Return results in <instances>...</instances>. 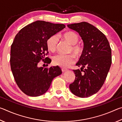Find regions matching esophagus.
I'll use <instances>...</instances> for the list:
<instances>
[{"instance_id":"esophagus-1","label":"esophagus","mask_w":122,"mask_h":122,"mask_svg":"<svg viewBox=\"0 0 122 122\" xmlns=\"http://www.w3.org/2000/svg\"><path fill=\"white\" fill-rule=\"evenodd\" d=\"M67 69H66V68H61V71H62V72H65V71H67Z\"/></svg>"}]
</instances>
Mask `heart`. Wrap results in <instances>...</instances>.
Listing matches in <instances>:
<instances>
[{
    "instance_id": "obj_1",
    "label": "heart",
    "mask_w": 122,
    "mask_h": 122,
    "mask_svg": "<svg viewBox=\"0 0 122 122\" xmlns=\"http://www.w3.org/2000/svg\"><path fill=\"white\" fill-rule=\"evenodd\" d=\"M60 38H63L71 45L69 51L75 54L76 56H81L83 53V48L79 44H77L79 37L75 32L72 31L66 32L60 35ZM58 44V38L56 36H52L47 41V47L51 51H54L57 48ZM75 57L73 54L63 55L59 54L55 55L53 58V63L54 65L61 67H68L75 62Z\"/></svg>"
}]
</instances>
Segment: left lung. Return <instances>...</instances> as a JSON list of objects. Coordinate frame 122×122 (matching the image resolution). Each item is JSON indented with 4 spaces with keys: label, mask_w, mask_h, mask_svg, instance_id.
I'll return each instance as SVG.
<instances>
[{
    "label": "left lung",
    "mask_w": 122,
    "mask_h": 122,
    "mask_svg": "<svg viewBox=\"0 0 122 122\" xmlns=\"http://www.w3.org/2000/svg\"><path fill=\"white\" fill-rule=\"evenodd\" d=\"M68 27L78 33L83 41V53L73 70L75 79L69 85L72 93L82 98L97 92L104 84L112 63L108 39L98 29L86 22L69 24Z\"/></svg>",
    "instance_id": "1"
}]
</instances>
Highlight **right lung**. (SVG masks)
Masks as SVG:
<instances>
[{"mask_svg": "<svg viewBox=\"0 0 122 122\" xmlns=\"http://www.w3.org/2000/svg\"><path fill=\"white\" fill-rule=\"evenodd\" d=\"M65 27L63 24L38 20L24 27L16 35L11 47L10 65L16 84L27 95H42L53 78L62 74L58 66L48 68L39 67L38 64L41 61L51 63V59L45 57L48 54L47 41Z\"/></svg>", "mask_w": 122, "mask_h": 122, "instance_id": "add662e5", "label": "right lung"}]
</instances>
